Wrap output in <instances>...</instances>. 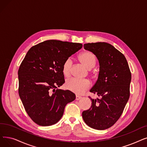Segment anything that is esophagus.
<instances>
[{
    "mask_svg": "<svg viewBox=\"0 0 147 147\" xmlns=\"http://www.w3.org/2000/svg\"><path fill=\"white\" fill-rule=\"evenodd\" d=\"M81 98H82V97L79 96V95H76V100H80Z\"/></svg>",
    "mask_w": 147,
    "mask_h": 147,
    "instance_id": "34e87169",
    "label": "esophagus"
}]
</instances>
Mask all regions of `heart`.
Listing matches in <instances>:
<instances>
[{"mask_svg":"<svg viewBox=\"0 0 147 147\" xmlns=\"http://www.w3.org/2000/svg\"><path fill=\"white\" fill-rule=\"evenodd\" d=\"M80 62L84 64L88 69L93 68L96 63V59L94 55L89 52L85 51L82 52L79 56ZM72 66V61L69 58L66 59L62 65V72L66 77L71 74ZM67 89L76 94H82L84 93L90 86V83L86 79L79 80L75 78L68 79L65 83Z\"/></svg>","mask_w":147,"mask_h":147,"instance_id":"obj_1","label":"heart"}]
</instances>
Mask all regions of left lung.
Listing matches in <instances>:
<instances>
[{
	"instance_id": "1",
	"label": "left lung",
	"mask_w": 147,
	"mask_h": 147,
	"mask_svg": "<svg viewBox=\"0 0 147 147\" xmlns=\"http://www.w3.org/2000/svg\"><path fill=\"white\" fill-rule=\"evenodd\" d=\"M84 47L99 62L98 79L90 92L100 98L89 97L92 105L82 112V117L91 128L105 130L118 120L129 100L131 72L124 55L111 44L98 42L85 44Z\"/></svg>"
}]
</instances>
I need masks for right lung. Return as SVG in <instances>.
Segmentation results:
<instances>
[{
  "instance_id": "right-lung-1",
  "label": "right lung",
  "mask_w": 147,
  "mask_h": 147,
  "mask_svg": "<svg viewBox=\"0 0 147 147\" xmlns=\"http://www.w3.org/2000/svg\"><path fill=\"white\" fill-rule=\"evenodd\" d=\"M80 43L47 40L32 47L18 71V94L25 110L39 125H52L62 118L75 94L58 88L65 83L63 62L82 47Z\"/></svg>"
}]
</instances>
